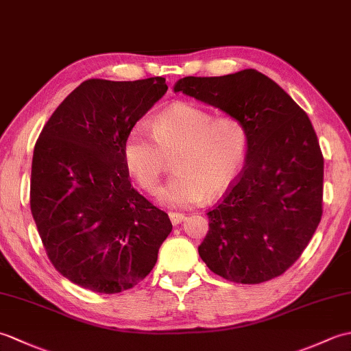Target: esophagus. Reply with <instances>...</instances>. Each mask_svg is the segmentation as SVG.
<instances>
[{
  "instance_id": "1",
  "label": "esophagus",
  "mask_w": 351,
  "mask_h": 351,
  "mask_svg": "<svg viewBox=\"0 0 351 351\" xmlns=\"http://www.w3.org/2000/svg\"><path fill=\"white\" fill-rule=\"evenodd\" d=\"M169 217H170L171 223H173L175 226H176V225H180L181 221H184V220H185V215H184V214H181V213H173V211H170V213H169Z\"/></svg>"
}]
</instances>
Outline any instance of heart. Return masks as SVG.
Returning a JSON list of instances; mask_svg holds the SVG:
<instances>
[{"label":"heart","instance_id":"1","mask_svg":"<svg viewBox=\"0 0 351 351\" xmlns=\"http://www.w3.org/2000/svg\"><path fill=\"white\" fill-rule=\"evenodd\" d=\"M126 134L123 161L143 190L156 193L169 158L176 173L160 193L170 206H191L217 199L232 187L247 158L250 134L234 116L214 117L196 104L180 102Z\"/></svg>","mask_w":351,"mask_h":351}]
</instances>
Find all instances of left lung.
Listing matches in <instances>:
<instances>
[{
  "instance_id": "8db88e82",
  "label": "left lung",
  "mask_w": 351,
  "mask_h": 351,
  "mask_svg": "<svg viewBox=\"0 0 351 351\" xmlns=\"http://www.w3.org/2000/svg\"><path fill=\"white\" fill-rule=\"evenodd\" d=\"M175 93L240 119L250 134L243 171L206 213L210 229L200 258L232 282L278 278L300 258L323 215L324 158L308 114L255 69L185 77Z\"/></svg>"
}]
</instances>
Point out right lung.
<instances>
[{
  "label": "right lung",
  "instance_id": "add662e5",
  "mask_svg": "<svg viewBox=\"0 0 351 351\" xmlns=\"http://www.w3.org/2000/svg\"><path fill=\"white\" fill-rule=\"evenodd\" d=\"M167 92L166 80L92 78L36 141L29 206L51 264L93 293L116 294L151 273L171 232L169 215L132 187L126 134Z\"/></svg>",
  "mask_w": 351,
  "mask_h": 351
}]
</instances>
